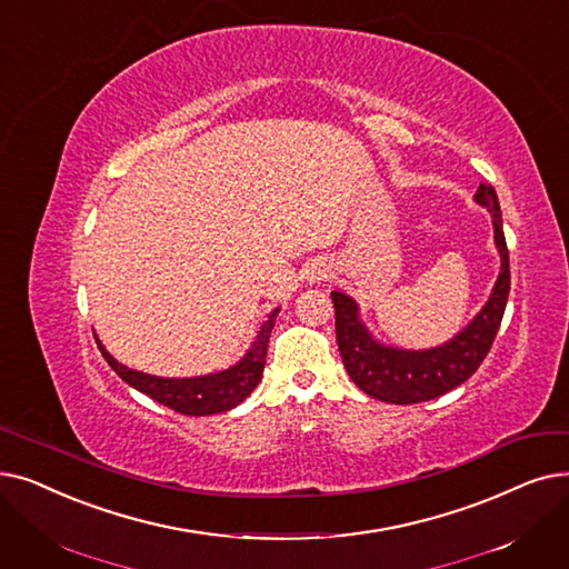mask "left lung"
I'll list each match as a JSON object with an SVG mask.
<instances>
[{
    "label": "left lung",
    "instance_id": "left-lung-1",
    "mask_svg": "<svg viewBox=\"0 0 569 569\" xmlns=\"http://www.w3.org/2000/svg\"><path fill=\"white\" fill-rule=\"evenodd\" d=\"M477 202L488 207L496 228V243L502 256V271L490 300L481 313L456 339L430 351L386 349L377 343L358 320L356 302L339 290H332L337 346L346 372L369 398L390 405H416L439 398L472 377L500 330L509 298V251L502 230V211L492 186L477 188Z\"/></svg>",
    "mask_w": 569,
    "mask_h": 569
}]
</instances>
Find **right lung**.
I'll return each mask as SVG.
<instances>
[{
  "instance_id": "1",
  "label": "right lung",
  "mask_w": 569,
  "mask_h": 569,
  "mask_svg": "<svg viewBox=\"0 0 569 569\" xmlns=\"http://www.w3.org/2000/svg\"><path fill=\"white\" fill-rule=\"evenodd\" d=\"M279 309L271 311V316L264 320L251 351L246 353V358L226 369L220 375H209V377H197V379H160V377H151L143 372H134V369H128L126 365L116 362L107 351L102 341L94 337L97 346L104 356V360L111 365L113 372L130 383L132 388H137L139 392L148 395V398L174 409L183 416H211V413H220L228 411L237 405H241L249 395L253 392V388L258 386L262 369H264V358H267V343H269V335L271 328H274V318H277Z\"/></svg>"
}]
</instances>
